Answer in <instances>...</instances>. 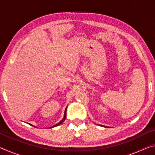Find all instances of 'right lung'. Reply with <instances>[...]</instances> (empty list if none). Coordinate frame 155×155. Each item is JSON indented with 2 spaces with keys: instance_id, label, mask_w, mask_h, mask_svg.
Here are the masks:
<instances>
[{
  "instance_id": "1",
  "label": "right lung",
  "mask_w": 155,
  "mask_h": 155,
  "mask_svg": "<svg viewBox=\"0 0 155 155\" xmlns=\"http://www.w3.org/2000/svg\"><path fill=\"white\" fill-rule=\"evenodd\" d=\"M66 110H67V107H66V109H65V113H64V118H63L61 121H60L58 124H57L56 125H54V127H57V126H59V125H60L61 124L62 122H64V120H65V118H66Z\"/></svg>"
}]
</instances>
